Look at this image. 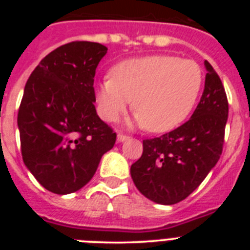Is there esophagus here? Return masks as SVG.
Returning <instances> with one entry per match:
<instances>
[{
	"label": "esophagus",
	"mask_w": 250,
	"mask_h": 250,
	"mask_svg": "<svg viewBox=\"0 0 250 250\" xmlns=\"http://www.w3.org/2000/svg\"><path fill=\"white\" fill-rule=\"evenodd\" d=\"M127 139H129V136L127 135H125V134H118V141L119 143H123V141H125V140H127Z\"/></svg>",
	"instance_id": "1"
}]
</instances>
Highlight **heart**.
I'll list each match as a JSON object with an SVG mask.
<instances>
[{
    "mask_svg": "<svg viewBox=\"0 0 250 250\" xmlns=\"http://www.w3.org/2000/svg\"><path fill=\"white\" fill-rule=\"evenodd\" d=\"M204 75L194 60L151 55L125 60L98 86L96 100L106 121H116L131 105L136 121L151 132H167L189 116Z\"/></svg>",
    "mask_w": 250,
    "mask_h": 250,
    "instance_id": "heart-1",
    "label": "heart"
}]
</instances>
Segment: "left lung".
I'll list each match as a JSON object with an SVG mask.
<instances>
[{
  "instance_id": "obj_1",
  "label": "left lung",
  "mask_w": 250,
  "mask_h": 250,
  "mask_svg": "<svg viewBox=\"0 0 250 250\" xmlns=\"http://www.w3.org/2000/svg\"><path fill=\"white\" fill-rule=\"evenodd\" d=\"M205 85L191 118L182 126L143 141V155L131 165L132 182L158 204L184 200L219 160L228 120V99L220 77L205 61Z\"/></svg>"
}]
</instances>
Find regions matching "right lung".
<instances>
[{
	"mask_svg": "<svg viewBox=\"0 0 250 250\" xmlns=\"http://www.w3.org/2000/svg\"><path fill=\"white\" fill-rule=\"evenodd\" d=\"M106 52L98 42L66 43L43 57L26 83L17 116L22 159L51 193L80 190L116 141L94 105L95 72Z\"/></svg>",
	"mask_w": 250,
	"mask_h": 250,
	"instance_id": "1",
	"label": "right lung"
}]
</instances>
